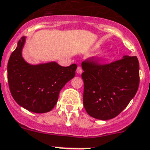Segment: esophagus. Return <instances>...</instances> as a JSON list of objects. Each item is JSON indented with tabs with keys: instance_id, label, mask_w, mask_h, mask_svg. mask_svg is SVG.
<instances>
[{
	"instance_id": "34e87169",
	"label": "esophagus",
	"mask_w": 150,
	"mask_h": 150,
	"mask_svg": "<svg viewBox=\"0 0 150 150\" xmlns=\"http://www.w3.org/2000/svg\"><path fill=\"white\" fill-rule=\"evenodd\" d=\"M76 73L79 74H81L82 73H83V69H82V67L80 66L77 67V68H76Z\"/></svg>"
}]
</instances>
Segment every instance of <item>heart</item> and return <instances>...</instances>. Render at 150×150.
I'll list each match as a JSON object with an SVG mask.
<instances>
[{"mask_svg":"<svg viewBox=\"0 0 150 150\" xmlns=\"http://www.w3.org/2000/svg\"><path fill=\"white\" fill-rule=\"evenodd\" d=\"M100 56L102 58H108V57H110V52H105V53H102Z\"/></svg>","mask_w":150,"mask_h":150,"instance_id":"obj_1","label":"heart"}]
</instances>
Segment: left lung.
<instances>
[{"mask_svg":"<svg viewBox=\"0 0 150 150\" xmlns=\"http://www.w3.org/2000/svg\"><path fill=\"white\" fill-rule=\"evenodd\" d=\"M82 68L84 108L94 118L115 117L137 92L139 67L136 56H124L110 64H101L92 57L82 62Z\"/></svg>","mask_w":150,"mask_h":150,"instance_id":"8db88e82","label":"left lung"}]
</instances>
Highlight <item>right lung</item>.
Returning <instances> with one entry per match:
<instances>
[{
  "mask_svg": "<svg viewBox=\"0 0 150 150\" xmlns=\"http://www.w3.org/2000/svg\"><path fill=\"white\" fill-rule=\"evenodd\" d=\"M25 37L18 42L7 64L10 91L18 105L35 113H45L54 107L60 91L75 76L77 65L61 67L56 62L31 65L22 57Z\"/></svg>",
  "mask_w": 150,
  "mask_h": 150,
  "instance_id": "right-lung-1",
  "label": "right lung"
}]
</instances>
